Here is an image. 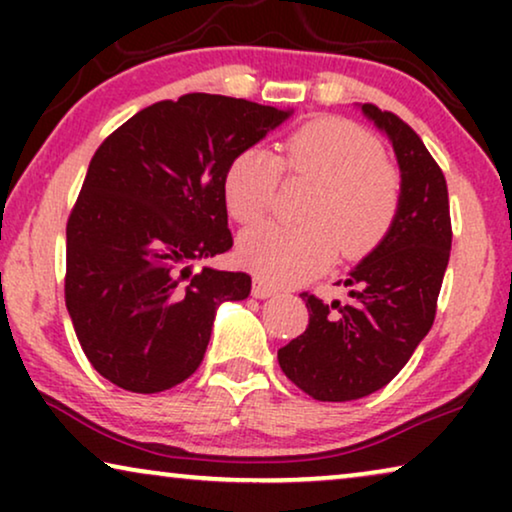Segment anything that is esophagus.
I'll return each instance as SVG.
<instances>
[{"mask_svg":"<svg viewBox=\"0 0 512 512\" xmlns=\"http://www.w3.org/2000/svg\"><path fill=\"white\" fill-rule=\"evenodd\" d=\"M251 293H254L256 298H270V296H275L277 289H275V286L265 284L263 279H254V286H251Z\"/></svg>","mask_w":512,"mask_h":512,"instance_id":"1","label":"esophagus"}]
</instances>
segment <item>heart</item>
<instances>
[{"mask_svg": "<svg viewBox=\"0 0 512 512\" xmlns=\"http://www.w3.org/2000/svg\"><path fill=\"white\" fill-rule=\"evenodd\" d=\"M282 167L293 179L317 184V191L307 202V226L268 223L242 235V261L265 282L289 284L317 275L338 247L345 258H359L394 226L401 181L361 125L324 116L293 132L282 158L258 146L237 153L223 177V200L237 223L251 226L270 214Z\"/></svg>", "mask_w": 512, "mask_h": 512, "instance_id": "1", "label": "heart"}]
</instances>
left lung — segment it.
Instances as JSON below:
<instances>
[{"label":"left lung","instance_id":"obj_1","mask_svg":"<svg viewBox=\"0 0 512 512\" xmlns=\"http://www.w3.org/2000/svg\"><path fill=\"white\" fill-rule=\"evenodd\" d=\"M387 132L401 167V205L387 237L349 272V300L300 293L305 333L277 352L284 375L317 401H356L382 389L410 361L436 319L452 249L445 174L408 123L363 104Z\"/></svg>","mask_w":512,"mask_h":512}]
</instances>
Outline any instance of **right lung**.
Masks as SVG:
<instances>
[{
	"label": "right lung",
	"instance_id": "1",
	"mask_svg": "<svg viewBox=\"0 0 512 512\" xmlns=\"http://www.w3.org/2000/svg\"><path fill=\"white\" fill-rule=\"evenodd\" d=\"M289 116L188 93L142 109L95 151L67 221L65 303L104 380L158 394L198 370L216 307L251 291L247 272L207 265L233 247L223 177Z\"/></svg>",
	"mask_w": 512,
	"mask_h": 512
}]
</instances>
